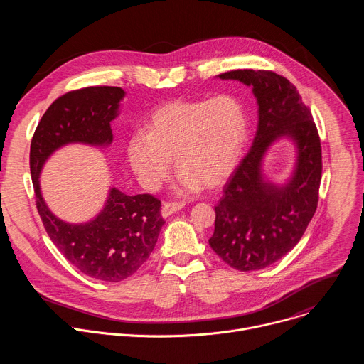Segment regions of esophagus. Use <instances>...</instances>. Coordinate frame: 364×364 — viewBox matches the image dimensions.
Here are the masks:
<instances>
[{
  "label": "esophagus",
  "instance_id": "34e87169",
  "mask_svg": "<svg viewBox=\"0 0 364 364\" xmlns=\"http://www.w3.org/2000/svg\"><path fill=\"white\" fill-rule=\"evenodd\" d=\"M183 207H184V203H181V201H167L161 207V215H163V218H168L173 213L181 210Z\"/></svg>",
  "mask_w": 364,
  "mask_h": 364
}]
</instances>
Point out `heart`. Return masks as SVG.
Masks as SVG:
<instances>
[{
  "mask_svg": "<svg viewBox=\"0 0 364 364\" xmlns=\"http://www.w3.org/2000/svg\"><path fill=\"white\" fill-rule=\"evenodd\" d=\"M249 134L246 109L232 95L174 100L155 111L145 131L127 144V157L139 183L155 190L171 173V157L180 168L181 191L215 188L239 166Z\"/></svg>",
  "mask_w": 364,
  "mask_h": 364,
  "instance_id": "1",
  "label": "heart"
}]
</instances>
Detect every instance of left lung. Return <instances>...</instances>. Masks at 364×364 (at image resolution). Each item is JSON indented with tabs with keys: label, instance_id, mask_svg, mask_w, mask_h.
Here are the masks:
<instances>
[{
	"label": "left lung",
	"instance_id": "obj_1",
	"mask_svg": "<svg viewBox=\"0 0 364 364\" xmlns=\"http://www.w3.org/2000/svg\"><path fill=\"white\" fill-rule=\"evenodd\" d=\"M252 87L257 102V129L252 148L223 188L215 207L209 245L237 271L264 269L285 256L313 219L323 161L317 127L296 87L271 70H232L219 75ZM288 137L296 146V168L282 186L264 178L262 163L269 146Z\"/></svg>",
	"mask_w": 364,
	"mask_h": 364
}]
</instances>
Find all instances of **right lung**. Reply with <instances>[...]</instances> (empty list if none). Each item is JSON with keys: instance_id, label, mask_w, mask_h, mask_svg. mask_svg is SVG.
<instances>
[{"instance_id": "1", "label": "right lung", "mask_w": 364, "mask_h": 364, "mask_svg": "<svg viewBox=\"0 0 364 364\" xmlns=\"http://www.w3.org/2000/svg\"><path fill=\"white\" fill-rule=\"evenodd\" d=\"M124 96V89L117 86H90L65 93L43 115L30 146L36 205L48 237L82 274L105 282L129 278L149 257L166 223L161 201L151 194L127 196L112 187L97 216L85 223H69L47 207L40 173L50 155L65 145H111V122L119 114Z\"/></svg>"}]
</instances>
